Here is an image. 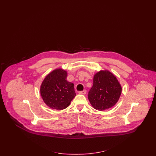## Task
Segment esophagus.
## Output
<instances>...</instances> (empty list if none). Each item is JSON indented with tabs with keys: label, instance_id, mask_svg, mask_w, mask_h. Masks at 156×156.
Segmentation results:
<instances>
[{
	"label": "esophagus",
	"instance_id": "1",
	"mask_svg": "<svg viewBox=\"0 0 156 156\" xmlns=\"http://www.w3.org/2000/svg\"><path fill=\"white\" fill-rule=\"evenodd\" d=\"M79 93L80 94H86V90H83V91H79Z\"/></svg>",
	"mask_w": 156,
	"mask_h": 156
}]
</instances>
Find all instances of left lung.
<instances>
[{"label": "left lung", "mask_w": 156, "mask_h": 156, "mask_svg": "<svg viewBox=\"0 0 156 156\" xmlns=\"http://www.w3.org/2000/svg\"><path fill=\"white\" fill-rule=\"evenodd\" d=\"M121 91V85L112 73L107 70L100 71L94 76L88 98L94 109L102 111L115 105Z\"/></svg>", "instance_id": "1"}]
</instances>
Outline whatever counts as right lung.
<instances>
[{
	"instance_id": "right-lung-1",
	"label": "right lung",
	"mask_w": 156,
	"mask_h": 156,
	"mask_svg": "<svg viewBox=\"0 0 156 156\" xmlns=\"http://www.w3.org/2000/svg\"><path fill=\"white\" fill-rule=\"evenodd\" d=\"M66 77V71L57 69L43 81L41 94L45 104L52 109H65L76 95L74 84L67 81Z\"/></svg>"
}]
</instances>
